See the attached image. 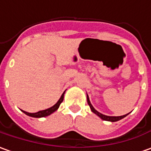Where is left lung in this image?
Returning <instances> with one entry per match:
<instances>
[{
    "mask_svg": "<svg viewBox=\"0 0 151 151\" xmlns=\"http://www.w3.org/2000/svg\"><path fill=\"white\" fill-rule=\"evenodd\" d=\"M87 100H88V103L89 106H90V108H91V110L93 112H94L95 114L97 115L99 117H101L102 120H104V121H108V122H117L119 120H121V119L124 118L125 116H127V115H124V116H106V115H103L100 113V112H98L97 111H96L94 109V107L93 106V105L91 104V102L89 101V97L87 95Z\"/></svg>",
    "mask_w": 151,
    "mask_h": 151,
    "instance_id": "obj_1",
    "label": "left lung"
}]
</instances>
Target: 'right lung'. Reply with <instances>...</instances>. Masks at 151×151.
I'll list each match as a JSON object with an SVG mask.
<instances>
[{
  "instance_id": "right-lung-1",
  "label": "right lung",
  "mask_w": 151,
  "mask_h": 151,
  "mask_svg": "<svg viewBox=\"0 0 151 151\" xmlns=\"http://www.w3.org/2000/svg\"><path fill=\"white\" fill-rule=\"evenodd\" d=\"M63 95H64V93H63L61 97L59 98V100L58 101V102L55 104L54 106H53L52 107H50V108H48V109H46V110H43V111H38V112H35V113H29V112H27V111H22L23 112H24V114L28 115L29 116H32V117H45V116H49L51 113H53L54 111L58 109V107H59V106L60 104L62 103L63 100Z\"/></svg>"
}]
</instances>
